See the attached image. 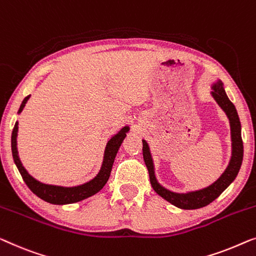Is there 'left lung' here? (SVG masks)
Returning a JSON list of instances; mask_svg holds the SVG:
<instances>
[{"instance_id":"left-lung-1","label":"left lung","mask_w":256,"mask_h":256,"mask_svg":"<svg viewBox=\"0 0 256 256\" xmlns=\"http://www.w3.org/2000/svg\"><path fill=\"white\" fill-rule=\"evenodd\" d=\"M211 94L214 100L217 102L220 108L226 113V116L230 120V127H231V140H232V156L231 160L228 162V166L225 170L224 173L217 179L209 187L203 188V190L184 192V194H179V192H174L168 190H166L160 184H158L157 179L154 176V162L152 158H151L149 146L146 140L143 142V158L144 162H146L148 171H149L150 182L151 186L157 192L159 196L166 201L172 203L173 206H178L180 209L184 210H192V209H200L203 206L210 204L211 202L214 201L222 192H223L226 188L233 182L236 176H238V172L240 170L242 162L244 157V146H242V124H240V120L236 113V110L233 104L230 100L228 97L225 94V90L223 88V83L218 80L216 84L212 85V91Z\"/></svg>"}]
</instances>
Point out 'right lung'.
Segmentation results:
<instances>
[{
    "label": "right lung",
    "instance_id": "1",
    "mask_svg": "<svg viewBox=\"0 0 256 256\" xmlns=\"http://www.w3.org/2000/svg\"><path fill=\"white\" fill-rule=\"evenodd\" d=\"M30 96L24 98L23 102L18 110V113L23 110L25 104L28 100ZM129 130V127H124L118 134L114 135L112 138L107 143L105 154H104L102 165L97 176L88 181L86 184H80V186L75 187H61V186H53V184H46L40 182V181L36 180L34 178L30 176L26 170L24 168L23 164L20 162V159L18 157L17 151V132H18V122L14 124V127L12 129V134H11V151H12L14 162L16 164L18 171H20L22 178L28 184V187L31 190L34 194L40 198L44 201L52 204H69V203H75L78 201H82L84 198H90V196L94 195L98 192L102 188L105 186L107 180H108L110 171H112V166L116 159V156L119 151V148L121 146L122 140H124L126 132Z\"/></svg>",
    "mask_w": 256,
    "mask_h": 256
}]
</instances>
